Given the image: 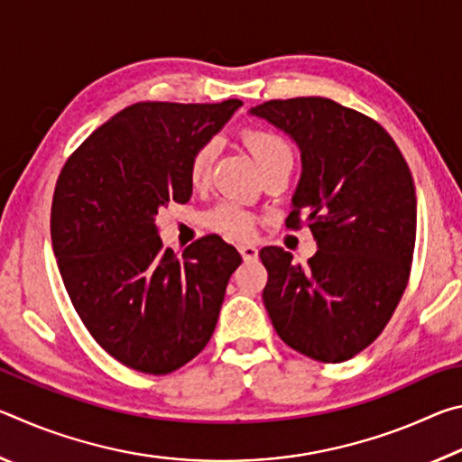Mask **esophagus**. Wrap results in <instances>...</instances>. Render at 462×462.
I'll list each match as a JSON object with an SVG mask.
<instances>
[{
	"mask_svg": "<svg viewBox=\"0 0 462 462\" xmlns=\"http://www.w3.org/2000/svg\"><path fill=\"white\" fill-rule=\"evenodd\" d=\"M238 250H240L242 259H245L246 263L256 261V256H259V250H256L253 245H242V246H238Z\"/></svg>",
	"mask_w": 462,
	"mask_h": 462,
	"instance_id": "esophagus-1",
	"label": "esophagus"
}]
</instances>
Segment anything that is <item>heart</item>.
I'll return each instance as SVG.
<instances>
[{
	"mask_svg": "<svg viewBox=\"0 0 462 462\" xmlns=\"http://www.w3.org/2000/svg\"><path fill=\"white\" fill-rule=\"evenodd\" d=\"M240 138L242 143L248 146V151L253 152L261 169L273 165L275 161L291 156L289 154V146L285 140L269 128L245 126L240 130ZM216 152V140H206V143L193 148L189 162H187V177H189V183L193 187H203L208 183L209 173H212ZM203 224H206L209 230L222 234L226 238L246 240L253 236L254 216L246 212V209L236 201H222L203 214Z\"/></svg>",
	"mask_w": 462,
	"mask_h": 462,
	"instance_id": "1",
	"label": "heart"
}]
</instances>
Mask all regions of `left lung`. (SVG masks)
I'll use <instances>...</instances> for the list:
<instances>
[{
	"instance_id": "left-lung-1",
	"label": "left lung",
	"mask_w": 462,
	"mask_h": 462,
	"mask_svg": "<svg viewBox=\"0 0 462 462\" xmlns=\"http://www.w3.org/2000/svg\"><path fill=\"white\" fill-rule=\"evenodd\" d=\"M250 114L285 130L301 179L285 226L314 234L306 267L264 246L263 301L287 346L342 363L377 340L408 287L416 246V187L389 132L326 97L271 99Z\"/></svg>"
}]
</instances>
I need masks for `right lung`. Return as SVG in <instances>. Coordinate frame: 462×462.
Returning a JSON list of instances; mask_svg holds the SVG:
<instances>
[{
    "instance_id": "1",
    "label": "right lung",
    "mask_w": 462,
    "mask_h": 462,
    "mask_svg": "<svg viewBox=\"0 0 462 462\" xmlns=\"http://www.w3.org/2000/svg\"><path fill=\"white\" fill-rule=\"evenodd\" d=\"M238 106L140 101L85 138L60 169L51 238L62 283L93 340L130 369L173 373L212 338L238 250L217 234L183 254L162 250L156 217L169 203L189 201L193 148Z\"/></svg>"
}]
</instances>
